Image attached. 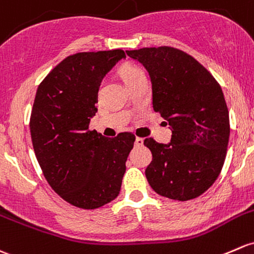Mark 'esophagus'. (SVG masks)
<instances>
[{"instance_id": "obj_1", "label": "esophagus", "mask_w": 254, "mask_h": 254, "mask_svg": "<svg viewBox=\"0 0 254 254\" xmlns=\"http://www.w3.org/2000/svg\"><path fill=\"white\" fill-rule=\"evenodd\" d=\"M135 146L136 147H141V146H143V138L136 137L135 138Z\"/></svg>"}]
</instances>
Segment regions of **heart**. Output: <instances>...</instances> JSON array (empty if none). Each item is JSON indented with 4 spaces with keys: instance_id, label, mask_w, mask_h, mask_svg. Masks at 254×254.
Returning <instances> with one entry per match:
<instances>
[{
    "instance_id": "obj_1",
    "label": "heart",
    "mask_w": 254,
    "mask_h": 254,
    "mask_svg": "<svg viewBox=\"0 0 254 254\" xmlns=\"http://www.w3.org/2000/svg\"><path fill=\"white\" fill-rule=\"evenodd\" d=\"M119 74L123 78V80H124L125 84H127V82H129L130 80L137 78V76H140L141 74H143V71L141 70L138 66L132 65V64H125V65H123L122 68H120Z\"/></svg>"
}]
</instances>
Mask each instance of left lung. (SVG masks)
Masks as SVG:
<instances>
[{
    "instance_id": "8db88e82",
    "label": "left lung",
    "mask_w": 254,
    "mask_h": 254,
    "mask_svg": "<svg viewBox=\"0 0 254 254\" xmlns=\"http://www.w3.org/2000/svg\"><path fill=\"white\" fill-rule=\"evenodd\" d=\"M142 64L152 84L154 112L169 123L172 140L146 138L152 162L146 178L163 197L189 201L201 196L220 174L230 136L223 90L188 53L173 47L127 51Z\"/></svg>"
}]
</instances>
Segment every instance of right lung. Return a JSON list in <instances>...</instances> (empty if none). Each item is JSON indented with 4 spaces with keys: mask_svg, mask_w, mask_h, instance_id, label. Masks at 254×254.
Instances as JSON below:
<instances>
[{
    "mask_svg": "<svg viewBox=\"0 0 254 254\" xmlns=\"http://www.w3.org/2000/svg\"><path fill=\"white\" fill-rule=\"evenodd\" d=\"M124 51L81 52L62 61L37 87L30 134L47 183L68 203L95 209L119 194L135 136L89 130L98 89Z\"/></svg>",
    "mask_w": 254,
    "mask_h": 254,
    "instance_id": "add662e5",
    "label": "right lung"
}]
</instances>
